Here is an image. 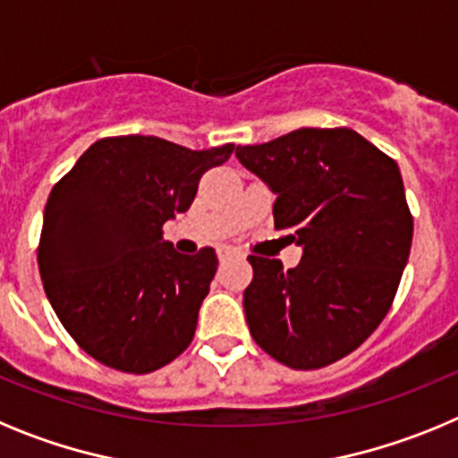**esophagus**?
<instances>
[{"label":"esophagus","mask_w":458,"mask_h":458,"mask_svg":"<svg viewBox=\"0 0 458 458\" xmlns=\"http://www.w3.org/2000/svg\"><path fill=\"white\" fill-rule=\"evenodd\" d=\"M217 257H220V261H229V259L236 257V250H232V248H222L220 252H217Z\"/></svg>","instance_id":"obj_1"}]
</instances>
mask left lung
Returning <instances> with one entry per match:
<instances>
[{
    "label": "left lung",
    "instance_id": "obj_1",
    "mask_svg": "<svg viewBox=\"0 0 458 458\" xmlns=\"http://www.w3.org/2000/svg\"><path fill=\"white\" fill-rule=\"evenodd\" d=\"M236 157L277 199L301 264L250 254L242 307L254 342L291 369H321L386 318L406 268L412 216L392 157L351 128H301Z\"/></svg>",
    "mask_w": 458,
    "mask_h": 458
}]
</instances>
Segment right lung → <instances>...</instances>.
Wrapping results in <instances>:
<instances>
[{
  "label": "right lung",
  "instance_id": "1",
  "mask_svg": "<svg viewBox=\"0 0 458 458\" xmlns=\"http://www.w3.org/2000/svg\"><path fill=\"white\" fill-rule=\"evenodd\" d=\"M233 144L192 148L160 137H105L52 188L38 242L47 301L80 349L112 369L148 374L190 346L217 257H185L163 225Z\"/></svg>",
  "mask_w": 458,
  "mask_h": 458
}]
</instances>
